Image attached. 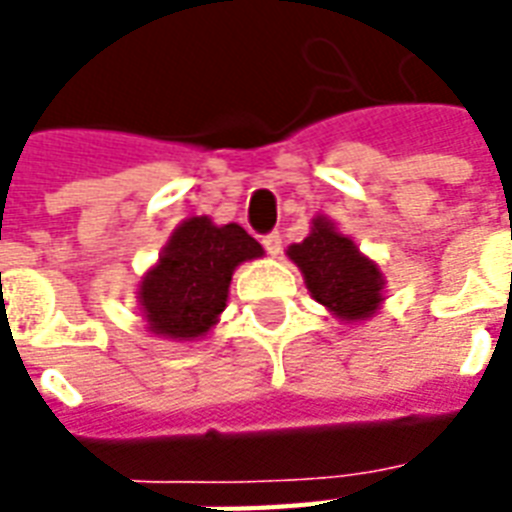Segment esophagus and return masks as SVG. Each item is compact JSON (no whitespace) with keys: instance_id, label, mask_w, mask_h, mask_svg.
<instances>
[{"instance_id":"obj_1","label":"esophagus","mask_w":512,"mask_h":512,"mask_svg":"<svg viewBox=\"0 0 512 512\" xmlns=\"http://www.w3.org/2000/svg\"><path fill=\"white\" fill-rule=\"evenodd\" d=\"M263 246H266V252L271 257H277L282 252V235L279 233H268L263 235Z\"/></svg>"}]
</instances>
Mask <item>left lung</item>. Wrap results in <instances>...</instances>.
Segmentation results:
<instances>
[{"instance_id":"1","label":"left lung","mask_w":512,"mask_h":512,"mask_svg":"<svg viewBox=\"0 0 512 512\" xmlns=\"http://www.w3.org/2000/svg\"><path fill=\"white\" fill-rule=\"evenodd\" d=\"M288 257L301 268L312 299L340 321H367L384 304L381 268L326 216L312 219L310 235L290 246Z\"/></svg>"}]
</instances>
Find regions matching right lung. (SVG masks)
I'll use <instances>...</instances> for the list:
<instances>
[{
	"instance_id": "add662e5",
	"label": "right lung",
	"mask_w": 512,
	"mask_h": 512,
	"mask_svg": "<svg viewBox=\"0 0 512 512\" xmlns=\"http://www.w3.org/2000/svg\"><path fill=\"white\" fill-rule=\"evenodd\" d=\"M255 257L263 246L241 224H213L208 216L180 222L139 282L147 329L167 340L205 337L227 307L233 271Z\"/></svg>"
}]
</instances>
